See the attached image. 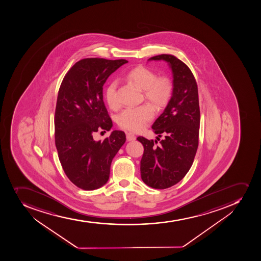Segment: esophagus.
<instances>
[{"instance_id": "34e87169", "label": "esophagus", "mask_w": 261, "mask_h": 261, "mask_svg": "<svg viewBox=\"0 0 261 261\" xmlns=\"http://www.w3.org/2000/svg\"><path fill=\"white\" fill-rule=\"evenodd\" d=\"M126 137H127V141H134V140L136 139L135 135L134 134H132V133H127Z\"/></svg>"}]
</instances>
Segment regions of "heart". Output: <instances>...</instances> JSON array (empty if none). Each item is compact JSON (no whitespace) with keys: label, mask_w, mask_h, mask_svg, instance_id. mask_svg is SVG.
<instances>
[{"label":"heart","mask_w":261,"mask_h":261,"mask_svg":"<svg viewBox=\"0 0 261 261\" xmlns=\"http://www.w3.org/2000/svg\"><path fill=\"white\" fill-rule=\"evenodd\" d=\"M156 75L155 72L144 65L133 68L126 73L127 79L140 88L144 89L146 99L159 108H162L170 101L174 86L172 81L167 75ZM117 85V80H112L104 90L106 102L112 109H117L119 107ZM154 114L155 111L153 106L144 103L139 107L125 108L117 116V123L124 129L140 131L153 119Z\"/></svg>","instance_id":"heart-1"}]
</instances>
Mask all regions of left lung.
Listing matches in <instances>:
<instances>
[{
	"instance_id": "obj_1",
	"label": "left lung",
	"mask_w": 261,
	"mask_h": 261,
	"mask_svg": "<svg viewBox=\"0 0 261 261\" xmlns=\"http://www.w3.org/2000/svg\"><path fill=\"white\" fill-rule=\"evenodd\" d=\"M165 60L173 72L172 96L152 128L157 140L137 138L143 146L140 161L143 181L154 189H166L180 181L193 164L198 148L200 108L198 88L192 70L171 55H156L149 60Z\"/></svg>"
}]
</instances>
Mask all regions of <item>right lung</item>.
<instances>
[{
  "label": "right lung",
  "instance_id": "1",
  "mask_svg": "<svg viewBox=\"0 0 261 261\" xmlns=\"http://www.w3.org/2000/svg\"><path fill=\"white\" fill-rule=\"evenodd\" d=\"M126 63L83 59L69 69L60 85L55 108V146L65 175L81 189H98L108 182L112 161L126 141L124 132L119 130L103 141L93 139L96 132L113 127L103 101V85Z\"/></svg>",
  "mask_w": 261,
  "mask_h": 261
}]
</instances>
